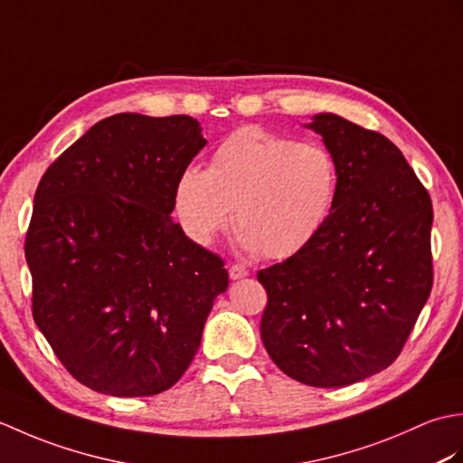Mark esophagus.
Listing matches in <instances>:
<instances>
[{
    "mask_svg": "<svg viewBox=\"0 0 463 463\" xmlns=\"http://www.w3.org/2000/svg\"><path fill=\"white\" fill-rule=\"evenodd\" d=\"M229 277H231L232 280H239V279L249 277V270L244 269L242 264H231V267H229Z\"/></svg>",
    "mask_w": 463,
    "mask_h": 463,
    "instance_id": "obj_1",
    "label": "esophagus"
}]
</instances>
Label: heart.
<instances>
[{
    "instance_id": "1",
    "label": "heart",
    "mask_w": 463,
    "mask_h": 463,
    "mask_svg": "<svg viewBox=\"0 0 463 463\" xmlns=\"http://www.w3.org/2000/svg\"><path fill=\"white\" fill-rule=\"evenodd\" d=\"M338 186V163L326 146L244 127L216 146L209 169L181 173L175 213L186 237L206 247L234 208L244 250L287 259L326 226Z\"/></svg>"
}]
</instances>
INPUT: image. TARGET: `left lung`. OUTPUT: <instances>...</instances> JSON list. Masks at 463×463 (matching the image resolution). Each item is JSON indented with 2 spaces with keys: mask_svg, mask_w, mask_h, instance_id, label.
Instances as JSON below:
<instances>
[{
  "mask_svg": "<svg viewBox=\"0 0 463 463\" xmlns=\"http://www.w3.org/2000/svg\"><path fill=\"white\" fill-rule=\"evenodd\" d=\"M308 127L338 163V199L317 239L259 270L260 336L292 380L340 388L388 368L414 330L434 284V211L382 133L332 113Z\"/></svg>",
  "mask_w": 463,
  "mask_h": 463,
  "instance_id": "obj_1",
  "label": "left lung"
}]
</instances>
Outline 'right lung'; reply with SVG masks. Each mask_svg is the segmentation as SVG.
<instances>
[{
  "label": "right lung",
  "instance_id": "add662e5",
  "mask_svg": "<svg viewBox=\"0 0 463 463\" xmlns=\"http://www.w3.org/2000/svg\"><path fill=\"white\" fill-rule=\"evenodd\" d=\"M206 141L189 115L119 113L49 165L25 234L37 328L71 376L155 396L189 368L224 260L171 219L175 186Z\"/></svg>",
  "mask_w": 463,
  "mask_h": 463
}]
</instances>
